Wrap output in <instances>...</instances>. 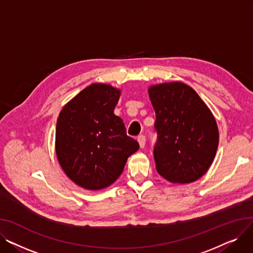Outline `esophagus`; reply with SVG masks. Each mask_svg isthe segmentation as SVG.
Returning a JSON list of instances; mask_svg holds the SVG:
<instances>
[{"label":"esophagus","instance_id":"esophagus-1","mask_svg":"<svg viewBox=\"0 0 253 253\" xmlns=\"http://www.w3.org/2000/svg\"><path fill=\"white\" fill-rule=\"evenodd\" d=\"M137 140H138V142H139L140 148H143L144 144H145V136H144L143 134H140V135L137 136Z\"/></svg>","mask_w":253,"mask_h":253}]
</instances>
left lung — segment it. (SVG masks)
I'll return each instance as SVG.
<instances>
[{"instance_id":"8db88e82","label":"left lung","mask_w":253,"mask_h":253,"mask_svg":"<svg viewBox=\"0 0 253 253\" xmlns=\"http://www.w3.org/2000/svg\"><path fill=\"white\" fill-rule=\"evenodd\" d=\"M149 93L156 113L154 158L159 174L177 183L200 178L218 145L213 115L196 91L183 83L156 85Z\"/></svg>"}]
</instances>
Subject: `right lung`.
Masks as SVG:
<instances>
[{
  "mask_svg": "<svg viewBox=\"0 0 253 253\" xmlns=\"http://www.w3.org/2000/svg\"><path fill=\"white\" fill-rule=\"evenodd\" d=\"M120 91L92 84L63 106L56 123L55 148L60 166L75 183L101 190L121 175L128 157L139 149L114 114Z\"/></svg>",
  "mask_w": 253,
  "mask_h": 253,
  "instance_id": "right-lung-1",
  "label": "right lung"
}]
</instances>
